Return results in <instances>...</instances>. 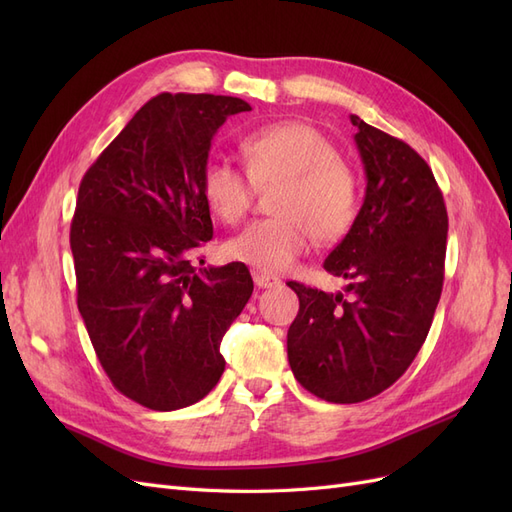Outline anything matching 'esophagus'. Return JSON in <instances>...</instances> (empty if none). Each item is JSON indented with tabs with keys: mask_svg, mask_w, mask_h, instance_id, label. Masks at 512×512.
<instances>
[{
	"mask_svg": "<svg viewBox=\"0 0 512 512\" xmlns=\"http://www.w3.org/2000/svg\"><path fill=\"white\" fill-rule=\"evenodd\" d=\"M254 282L258 288H277L282 284L280 277L269 275V273H262V271H254Z\"/></svg>",
	"mask_w": 512,
	"mask_h": 512,
	"instance_id": "esophagus-1",
	"label": "esophagus"
}]
</instances>
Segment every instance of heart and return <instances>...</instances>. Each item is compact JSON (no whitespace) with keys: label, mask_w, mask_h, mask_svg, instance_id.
<instances>
[{"label":"heart","mask_w":512,"mask_h":512,"mask_svg":"<svg viewBox=\"0 0 512 512\" xmlns=\"http://www.w3.org/2000/svg\"><path fill=\"white\" fill-rule=\"evenodd\" d=\"M245 174L224 158L203 166L200 190L213 215L235 224L252 205L254 183H280L273 194L277 218L245 226L224 243V254L243 265L282 273L318 243L348 235L359 215V181L337 147L299 121L271 123L241 138Z\"/></svg>","instance_id":"b5f03b06"}]
</instances>
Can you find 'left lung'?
Wrapping results in <instances>:
<instances>
[{"label": "left lung", "instance_id": "1", "mask_svg": "<svg viewBox=\"0 0 512 512\" xmlns=\"http://www.w3.org/2000/svg\"><path fill=\"white\" fill-rule=\"evenodd\" d=\"M367 188L354 226L324 260L350 284L299 282L288 363L303 389L359 404L397 382L429 333L442 294L448 215L427 162L399 138L350 115Z\"/></svg>", "mask_w": 512, "mask_h": 512}]
</instances>
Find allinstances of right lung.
Instances as JSON below:
<instances>
[{
  "mask_svg": "<svg viewBox=\"0 0 512 512\" xmlns=\"http://www.w3.org/2000/svg\"><path fill=\"white\" fill-rule=\"evenodd\" d=\"M252 106L160 94L85 173L70 226L79 312L113 386L149 410L203 399L224 374L222 337L250 301L243 262L194 269L211 241L200 175L222 123Z\"/></svg>",
  "mask_w": 512,
  "mask_h": 512,
  "instance_id": "obj_1",
  "label": "right lung"
}]
</instances>
